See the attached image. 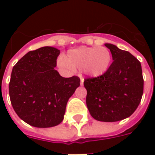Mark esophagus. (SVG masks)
<instances>
[{"label":"esophagus","instance_id":"34e87169","mask_svg":"<svg viewBox=\"0 0 155 155\" xmlns=\"http://www.w3.org/2000/svg\"><path fill=\"white\" fill-rule=\"evenodd\" d=\"M84 79H83V78H80V85H81V86H82L83 84H84Z\"/></svg>","mask_w":155,"mask_h":155}]
</instances>
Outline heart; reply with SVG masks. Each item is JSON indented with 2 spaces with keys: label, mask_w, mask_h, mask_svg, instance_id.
Segmentation results:
<instances>
[{
  "label": "heart",
  "mask_w": 155,
  "mask_h": 155,
  "mask_svg": "<svg viewBox=\"0 0 155 155\" xmlns=\"http://www.w3.org/2000/svg\"><path fill=\"white\" fill-rule=\"evenodd\" d=\"M111 61L112 54L106 47H80L69 51L60 64L68 69L84 70L91 77H98L108 70Z\"/></svg>",
  "instance_id": "heart-1"
}]
</instances>
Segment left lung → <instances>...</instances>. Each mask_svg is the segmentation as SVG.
<instances>
[{
    "instance_id": "left-lung-1",
    "label": "left lung",
    "mask_w": 155,
    "mask_h": 155,
    "mask_svg": "<svg viewBox=\"0 0 155 155\" xmlns=\"http://www.w3.org/2000/svg\"><path fill=\"white\" fill-rule=\"evenodd\" d=\"M113 62L104 75L85 79L86 104L92 117L114 122L129 117L139 105L144 80L141 63L126 51L106 43Z\"/></svg>"
}]
</instances>
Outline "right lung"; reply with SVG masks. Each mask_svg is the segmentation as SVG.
<instances>
[{
	"label": "right lung",
	"instance_id": "add662e5",
	"mask_svg": "<svg viewBox=\"0 0 155 155\" xmlns=\"http://www.w3.org/2000/svg\"><path fill=\"white\" fill-rule=\"evenodd\" d=\"M60 51L43 47L25 54L13 67L9 97L18 116L38 128L60 124L68 100L80 84L78 76L62 77L54 69Z\"/></svg>",
	"mask_w": 155,
	"mask_h": 155
}]
</instances>
